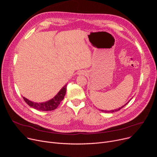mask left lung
<instances>
[{
    "mask_svg": "<svg viewBox=\"0 0 157 157\" xmlns=\"http://www.w3.org/2000/svg\"><path fill=\"white\" fill-rule=\"evenodd\" d=\"M125 105H123V106H122V107H121V108H120L119 109H115V110H111V111H104V110H101L102 111H103V112H105V113H114V112H115V111H119L120 109H121V108H123V107H124Z\"/></svg>",
    "mask_w": 157,
    "mask_h": 157,
    "instance_id": "obj_1",
    "label": "left lung"
}]
</instances>
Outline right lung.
Segmentation results:
<instances>
[{
    "mask_svg": "<svg viewBox=\"0 0 157 157\" xmlns=\"http://www.w3.org/2000/svg\"><path fill=\"white\" fill-rule=\"evenodd\" d=\"M67 85L66 84L60 90V92L57 94V95L55 96V97H53L52 99L45 102H42V103L33 102L32 101H30L29 100L27 99V98L25 97H23V100L29 105H30V107H32V108H34L36 109L43 111H52L56 109L57 107L59 106V105L63 99L64 96L66 93V90H67Z\"/></svg>",
    "mask_w": 157,
    "mask_h": 157,
    "instance_id": "add662e5",
    "label": "right lung"
}]
</instances>
